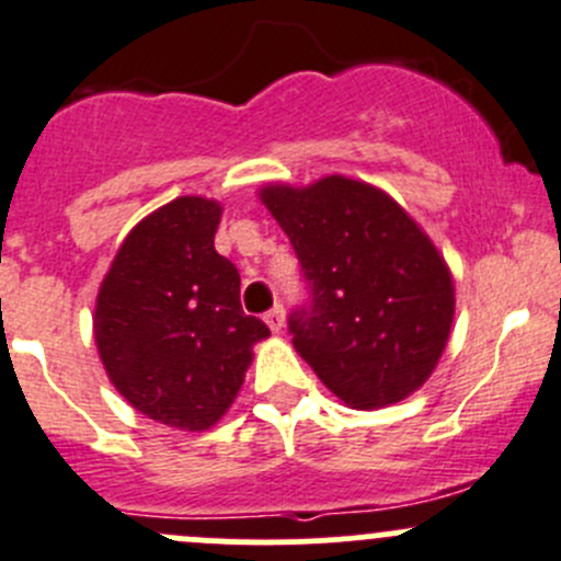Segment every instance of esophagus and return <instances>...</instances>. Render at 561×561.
I'll return each instance as SVG.
<instances>
[{
  "label": "esophagus",
  "mask_w": 561,
  "mask_h": 561,
  "mask_svg": "<svg viewBox=\"0 0 561 561\" xmlns=\"http://www.w3.org/2000/svg\"><path fill=\"white\" fill-rule=\"evenodd\" d=\"M265 323H268V329L274 331V334H279V331L285 329V309H282L279 304H276V307L271 309V312H265Z\"/></svg>",
  "instance_id": "1"
}]
</instances>
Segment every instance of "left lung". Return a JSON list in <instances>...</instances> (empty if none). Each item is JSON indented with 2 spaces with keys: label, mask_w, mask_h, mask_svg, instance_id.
<instances>
[{
  "label": "left lung",
  "mask_w": 561,
  "mask_h": 561,
  "mask_svg": "<svg viewBox=\"0 0 561 561\" xmlns=\"http://www.w3.org/2000/svg\"><path fill=\"white\" fill-rule=\"evenodd\" d=\"M260 203L290 238L312 290L293 312L298 356L358 411L411 397L436 369L455 320L447 260L400 203L345 175L268 183Z\"/></svg>",
  "instance_id": "1"
}]
</instances>
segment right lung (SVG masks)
I'll use <instances>...</instances> for the list:
<instances>
[{"label":"right lung","mask_w":561,"mask_h":561,"mask_svg":"<svg viewBox=\"0 0 561 561\" xmlns=\"http://www.w3.org/2000/svg\"><path fill=\"white\" fill-rule=\"evenodd\" d=\"M221 203L178 197L125 236L92 314L98 356L128 405L178 431L227 413L271 334L243 314L241 276L214 247Z\"/></svg>","instance_id":"add662e5"}]
</instances>
